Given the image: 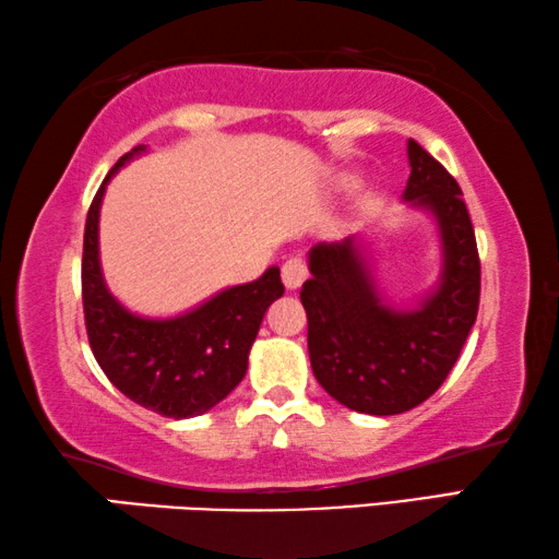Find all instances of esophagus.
<instances>
[{"label":"esophagus","mask_w":559,"mask_h":559,"mask_svg":"<svg viewBox=\"0 0 559 559\" xmlns=\"http://www.w3.org/2000/svg\"><path fill=\"white\" fill-rule=\"evenodd\" d=\"M281 276H283V286H286L288 290H296L304 286V281L308 278V265L304 259H300V255H294V259H288L286 263H283Z\"/></svg>","instance_id":"esophagus-1"}]
</instances>
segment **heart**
I'll return each mask as SVG.
<instances>
[{
  "label": "heart",
  "mask_w": 559,
  "mask_h": 559,
  "mask_svg": "<svg viewBox=\"0 0 559 559\" xmlns=\"http://www.w3.org/2000/svg\"><path fill=\"white\" fill-rule=\"evenodd\" d=\"M341 186H343V189H350V186H356V176H353V174H343V176H341Z\"/></svg>",
  "instance_id": "heart-1"
}]
</instances>
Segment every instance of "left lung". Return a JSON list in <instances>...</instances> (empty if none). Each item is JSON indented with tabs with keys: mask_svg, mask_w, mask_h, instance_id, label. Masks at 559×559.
I'll return each instance as SVG.
<instances>
[{
	"mask_svg": "<svg viewBox=\"0 0 559 559\" xmlns=\"http://www.w3.org/2000/svg\"><path fill=\"white\" fill-rule=\"evenodd\" d=\"M407 162L403 199L438 221V288L418 308L395 311L378 294L356 236L316 243L311 278L300 288L316 380L341 405L368 415H397L428 401L453 370L480 306V255L463 191L413 139Z\"/></svg>",
	"mask_w": 559,
	"mask_h": 559,
	"instance_id": "8db88e82",
	"label": "left lung"
}]
</instances>
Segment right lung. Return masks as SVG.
Wrapping results in <instances>:
<instances>
[{
  "label": "right lung",
  "instance_id": "right-lung-1",
  "mask_svg": "<svg viewBox=\"0 0 559 559\" xmlns=\"http://www.w3.org/2000/svg\"><path fill=\"white\" fill-rule=\"evenodd\" d=\"M146 146L123 154L88 206L82 255V300L88 345L104 376L129 401L166 418L203 415L241 383L248 350L265 311L283 296L281 271L221 290L176 318H141L106 288L99 263V209L106 183Z\"/></svg>",
  "mask_w": 559,
  "mask_h": 559
}]
</instances>
